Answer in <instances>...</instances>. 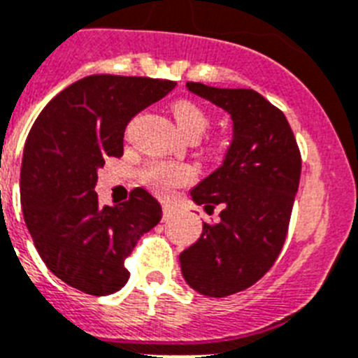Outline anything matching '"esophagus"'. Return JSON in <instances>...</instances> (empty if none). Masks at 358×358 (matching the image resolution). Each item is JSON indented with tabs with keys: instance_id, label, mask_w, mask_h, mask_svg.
Here are the masks:
<instances>
[{
	"instance_id": "34e87169",
	"label": "esophagus",
	"mask_w": 358,
	"mask_h": 358,
	"mask_svg": "<svg viewBox=\"0 0 358 358\" xmlns=\"http://www.w3.org/2000/svg\"><path fill=\"white\" fill-rule=\"evenodd\" d=\"M172 213H173L172 206H170V204H168V203H164L163 204V219H164V221H168V219L172 217Z\"/></svg>"
}]
</instances>
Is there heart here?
I'll return each instance as SVG.
<instances>
[{
  "label": "heart",
  "mask_w": 358,
  "mask_h": 358,
  "mask_svg": "<svg viewBox=\"0 0 358 358\" xmlns=\"http://www.w3.org/2000/svg\"><path fill=\"white\" fill-rule=\"evenodd\" d=\"M172 115L176 119L177 128L186 137H199L208 127V115L204 110L192 101H177L172 106ZM194 177L190 166L176 163H157L152 164L146 172V179L152 186L159 190H166L177 185H185Z\"/></svg>",
  "instance_id": "obj_1"
}]
</instances>
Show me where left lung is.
Segmentation results:
<instances>
[{"label": "left lung", "instance_id": "left-lung-1", "mask_svg": "<svg viewBox=\"0 0 358 358\" xmlns=\"http://www.w3.org/2000/svg\"><path fill=\"white\" fill-rule=\"evenodd\" d=\"M186 88L230 114L234 136L222 164L192 188L206 212L221 206L219 222L179 255L190 288L226 297L250 288L273 266L288 234L301 179V152L286 115L250 88Z\"/></svg>", "mask_w": 358, "mask_h": 358}]
</instances>
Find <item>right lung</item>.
Masks as SVG:
<instances>
[{
	"label": "right lung",
	"instance_id": "obj_1",
	"mask_svg": "<svg viewBox=\"0 0 358 358\" xmlns=\"http://www.w3.org/2000/svg\"><path fill=\"white\" fill-rule=\"evenodd\" d=\"M163 79L88 76L41 110L21 161V208L39 257L52 273L88 295L127 284L124 259L161 221L145 188L130 201L101 204L94 192L106 157L123 155L124 128L141 110L172 92Z\"/></svg>",
	"mask_w": 358,
	"mask_h": 358
}]
</instances>
